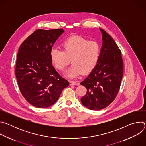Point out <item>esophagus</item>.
Listing matches in <instances>:
<instances>
[{
	"label": "esophagus",
	"instance_id": "obj_1",
	"mask_svg": "<svg viewBox=\"0 0 146 146\" xmlns=\"http://www.w3.org/2000/svg\"><path fill=\"white\" fill-rule=\"evenodd\" d=\"M69 83H70V85H74V86H77V85H79V83L78 82H76L74 81H69Z\"/></svg>",
	"mask_w": 146,
	"mask_h": 146
}]
</instances>
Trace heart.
Instances as JSON below:
<instances>
[{
  "label": "heart",
  "mask_w": 146,
  "mask_h": 146,
  "mask_svg": "<svg viewBox=\"0 0 146 146\" xmlns=\"http://www.w3.org/2000/svg\"><path fill=\"white\" fill-rule=\"evenodd\" d=\"M62 50L52 48L50 57L55 68L62 71L69 64L72 65L65 73L70 78L77 77L81 73L86 74L93 70L99 59L101 48L96 41H89L81 36L68 38L62 44Z\"/></svg>",
  "instance_id": "b5f03b06"
}]
</instances>
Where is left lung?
<instances>
[{"mask_svg":"<svg viewBox=\"0 0 146 146\" xmlns=\"http://www.w3.org/2000/svg\"><path fill=\"white\" fill-rule=\"evenodd\" d=\"M99 29L103 43L97 64L80 83L87 90L86 95L81 98V102L91 110L105 108L114 100L119 90L123 73L120 50L106 31Z\"/></svg>","mask_w":146,"mask_h":146,"instance_id":"1","label":"left lung"}]
</instances>
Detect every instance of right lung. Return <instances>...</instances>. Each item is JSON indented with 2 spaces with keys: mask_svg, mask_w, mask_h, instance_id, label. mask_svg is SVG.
<instances>
[{
  "mask_svg": "<svg viewBox=\"0 0 146 146\" xmlns=\"http://www.w3.org/2000/svg\"><path fill=\"white\" fill-rule=\"evenodd\" d=\"M63 29H37L21 45L17 54L15 76L19 90L33 106L46 108L57 101L69 82L52 66L50 51Z\"/></svg>",
  "mask_w": 146,
  "mask_h": 146,
  "instance_id": "1",
  "label": "right lung"
}]
</instances>
